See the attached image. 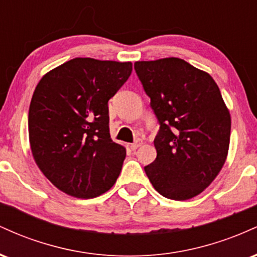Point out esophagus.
Listing matches in <instances>:
<instances>
[{
	"instance_id": "34e87169",
	"label": "esophagus",
	"mask_w": 257,
	"mask_h": 257,
	"mask_svg": "<svg viewBox=\"0 0 257 257\" xmlns=\"http://www.w3.org/2000/svg\"><path fill=\"white\" fill-rule=\"evenodd\" d=\"M141 145H143V141L140 140V139H138L137 141H135V143H133L132 145H131V149L133 150V151H135V150L138 149V147H140Z\"/></svg>"
}]
</instances>
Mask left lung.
I'll return each instance as SVG.
<instances>
[{
    "label": "left lung",
    "instance_id": "obj_1",
    "mask_svg": "<svg viewBox=\"0 0 257 257\" xmlns=\"http://www.w3.org/2000/svg\"><path fill=\"white\" fill-rule=\"evenodd\" d=\"M134 69L159 122L147 178L166 198H193L214 181L228 153L231 116L219 87L179 58L137 61Z\"/></svg>",
    "mask_w": 257,
    "mask_h": 257
}]
</instances>
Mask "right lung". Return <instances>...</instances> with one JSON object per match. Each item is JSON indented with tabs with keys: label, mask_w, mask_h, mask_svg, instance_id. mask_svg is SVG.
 <instances>
[{
	"label": "right lung",
	"mask_w": 257,
	"mask_h": 257,
	"mask_svg": "<svg viewBox=\"0 0 257 257\" xmlns=\"http://www.w3.org/2000/svg\"><path fill=\"white\" fill-rule=\"evenodd\" d=\"M131 61L75 58L38 82L29 108L35 162L55 187L94 198L114 185L125 149L108 129V100L125 83Z\"/></svg>",
	"instance_id": "add662e5"
}]
</instances>
